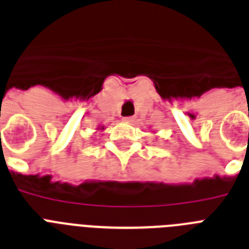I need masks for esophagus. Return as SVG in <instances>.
<instances>
[{"label": "esophagus", "mask_w": 249, "mask_h": 249, "mask_svg": "<svg viewBox=\"0 0 249 249\" xmlns=\"http://www.w3.org/2000/svg\"><path fill=\"white\" fill-rule=\"evenodd\" d=\"M123 120L126 121V123H134L135 118H134V116H128V118H124V119H123Z\"/></svg>", "instance_id": "esophagus-1"}]
</instances>
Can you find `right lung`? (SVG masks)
Listing matches in <instances>:
<instances>
[{"label": "right lung", "mask_w": 249, "mask_h": 249, "mask_svg": "<svg viewBox=\"0 0 249 249\" xmlns=\"http://www.w3.org/2000/svg\"><path fill=\"white\" fill-rule=\"evenodd\" d=\"M98 129H100V130H104L105 128H104V126H102V128H98Z\"/></svg>", "instance_id": "1"}]
</instances>
